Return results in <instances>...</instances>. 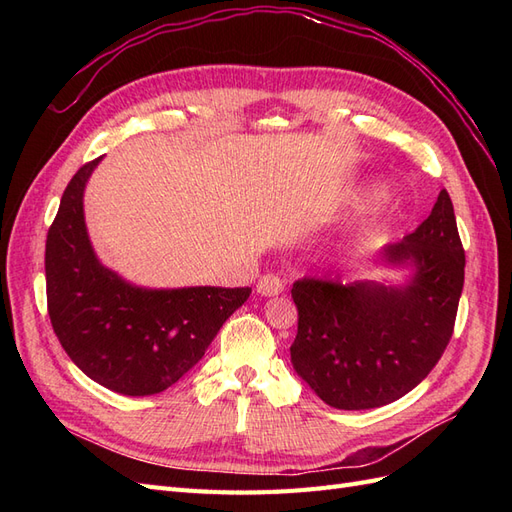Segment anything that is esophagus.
I'll return each instance as SVG.
<instances>
[{
  "label": "esophagus",
  "instance_id": "1",
  "mask_svg": "<svg viewBox=\"0 0 512 512\" xmlns=\"http://www.w3.org/2000/svg\"><path fill=\"white\" fill-rule=\"evenodd\" d=\"M282 290H284V282L273 273L262 275L256 284V292L262 294V297H275V294H280Z\"/></svg>",
  "mask_w": 512,
  "mask_h": 512
}]
</instances>
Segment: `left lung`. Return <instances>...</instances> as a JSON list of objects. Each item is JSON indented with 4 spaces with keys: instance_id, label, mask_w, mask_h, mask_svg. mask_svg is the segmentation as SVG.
<instances>
[{
    "instance_id": "obj_1",
    "label": "left lung",
    "mask_w": 512,
    "mask_h": 512,
    "mask_svg": "<svg viewBox=\"0 0 512 512\" xmlns=\"http://www.w3.org/2000/svg\"><path fill=\"white\" fill-rule=\"evenodd\" d=\"M382 258L412 265L406 286L342 284L303 277L292 284L299 312L290 359L312 391L339 410L391 404L421 384L453 337L466 254L451 196Z\"/></svg>"
}]
</instances>
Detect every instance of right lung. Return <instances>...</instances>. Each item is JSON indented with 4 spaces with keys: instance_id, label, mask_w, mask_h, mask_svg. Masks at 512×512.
Segmentation results:
<instances>
[{
    "instance_id": "right-lung-1",
    "label": "right lung",
    "mask_w": 512,
    "mask_h": 512,
    "mask_svg": "<svg viewBox=\"0 0 512 512\" xmlns=\"http://www.w3.org/2000/svg\"><path fill=\"white\" fill-rule=\"evenodd\" d=\"M98 162L76 170L46 235V305L61 348L85 376L121 395H156L203 359L252 288L145 290L102 267L83 218Z\"/></svg>"
}]
</instances>
